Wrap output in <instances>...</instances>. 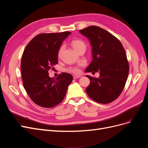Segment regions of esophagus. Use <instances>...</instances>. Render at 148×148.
Here are the masks:
<instances>
[{
	"instance_id": "34e87169",
	"label": "esophagus",
	"mask_w": 148,
	"mask_h": 148,
	"mask_svg": "<svg viewBox=\"0 0 148 148\" xmlns=\"http://www.w3.org/2000/svg\"><path fill=\"white\" fill-rule=\"evenodd\" d=\"M80 77H81V75H74L73 76L74 79H77V78H80Z\"/></svg>"
}]
</instances>
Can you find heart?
Wrapping results in <instances>:
<instances>
[{
	"mask_svg": "<svg viewBox=\"0 0 148 148\" xmlns=\"http://www.w3.org/2000/svg\"><path fill=\"white\" fill-rule=\"evenodd\" d=\"M71 46H73V47L75 49V50L76 51H78L79 49L82 47H86V45H85V44L83 41H81V40H78V39H75V40H73L72 41H71ZM64 49V46H62L59 50V52H58V56L60 57L61 53H62V51H63ZM69 71H71V72H72L73 73H78L79 70L78 68H76V67H73V68H70L69 69Z\"/></svg>",
	"mask_w": 148,
	"mask_h": 148,
	"instance_id": "1",
	"label": "heart"
}]
</instances>
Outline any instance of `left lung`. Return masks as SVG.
Segmentation results:
<instances>
[{
	"mask_svg": "<svg viewBox=\"0 0 148 148\" xmlns=\"http://www.w3.org/2000/svg\"><path fill=\"white\" fill-rule=\"evenodd\" d=\"M79 32L90 41L92 60L86 72H99L98 78L89 75L90 84L86 91L89 97L101 104L115 100L122 93L129 73L126 52L119 40L108 31L91 26Z\"/></svg>",
	"mask_w": 148,
	"mask_h": 148,
	"instance_id": "left-lung-1",
	"label": "left lung"
}]
</instances>
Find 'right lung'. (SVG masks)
<instances>
[{
	"instance_id": "1",
	"label": "right lung",
	"mask_w": 148,
	"mask_h": 148,
	"mask_svg": "<svg viewBox=\"0 0 148 148\" xmlns=\"http://www.w3.org/2000/svg\"><path fill=\"white\" fill-rule=\"evenodd\" d=\"M70 32L42 33L28 43L21 60L24 88L35 104L51 108L60 103L66 95L72 75L62 73L57 78L49 77L48 71L58 64V52Z\"/></svg>"
}]
</instances>
